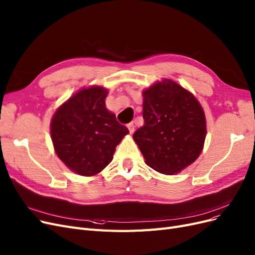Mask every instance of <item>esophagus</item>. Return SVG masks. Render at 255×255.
Listing matches in <instances>:
<instances>
[{"label": "esophagus", "mask_w": 255, "mask_h": 255, "mask_svg": "<svg viewBox=\"0 0 255 255\" xmlns=\"http://www.w3.org/2000/svg\"><path fill=\"white\" fill-rule=\"evenodd\" d=\"M127 127H128V129H129V132H130V133H133V132H134V125H133V123H130V124L127 125Z\"/></svg>", "instance_id": "obj_1"}]
</instances>
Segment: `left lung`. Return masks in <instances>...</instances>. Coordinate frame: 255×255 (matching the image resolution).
Here are the masks:
<instances>
[{"instance_id":"8db88e82","label":"left lung","mask_w":255,"mask_h":255,"mask_svg":"<svg viewBox=\"0 0 255 255\" xmlns=\"http://www.w3.org/2000/svg\"><path fill=\"white\" fill-rule=\"evenodd\" d=\"M144 126L133 139L145 163L172 175L191 165L206 138V118L201 104L181 85L163 80L143 91Z\"/></svg>"}]
</instances>
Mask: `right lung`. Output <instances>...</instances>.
Returning <instances> with one entry per match:
<instances>
[{
	"instance_id": "obj_1",
	"label": "right lung",
	"mask_w": 255,
	"mask_h": 255,
	"mask_svg": "<svg viewBox=\"0 0 255 255\" xmlns=\"http://www.w3.org/2000/svg\"><path fill=\"white\" fill-rule=\"evenodd\" d=\"M108 90L83 88L61 105L52 117L50 132L61 161L83 176L100 173L113 158L116 147L129 130L106 108Z\"/></svg>"
}]
</instances>
